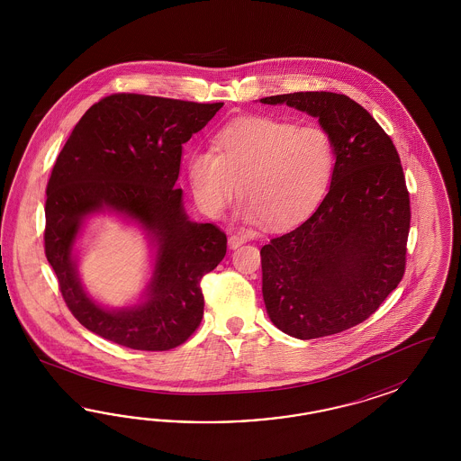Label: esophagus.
Wrapping results in <instances>:
<instances>
[{
  "label": "esophagus",
  "instance_id": "obj_1",
  "mask_svg": "<svg viewBox=\"0 0 461 461\" xmlns=\"http://www.w3.org/2000/svg\"><path fill=\"white\" fill-rule=\"evenodd\" d=\"M247 241V238L243 237V235H231L230 240H228V243H230V249H238L240 245H243Z\"/></svg>",
  "mask_w": 461,
  "mask_h": 461
}]
</instances>
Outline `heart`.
Instances as JSON below:
<instances>
[{
  "label": "heart",
  "instance_id": "obj_1",
  "mask_svg": "<svg viewBox=\"0 0 461 461\" xmlns=\"http://www.w3.org/2000/svg\"><path fill=\"white\" fill-rule=\"evenodd\" d=\"M214 149L195 150L187 162L195 204L210 218L223 214L240 185L245 220L289 226L318 204L335 170V141L318 123L241 118L214 135Z\"/></svg>",
  "mask_w": 461,
  "mask_h": 461
}]
</instances>
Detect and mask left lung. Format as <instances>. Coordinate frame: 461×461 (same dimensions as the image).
<instances>
[{
    "mask_svg": "<svg viewBox=\"0 0 461 461\" xmlns=\"http://www.w3.org/2000/svg\"><path fill=\"white\" fill-rule=\"evenodd\" d=\"M260 101L316 116L336 150L318 210L260 250L268 318L299 339L341 333L368 320L404 277L411 203L401 158L374 116L345 95Z\"/></svg>",
    "mask_w": 461,
    "mask_h": 461,
    "instance_id": "obj_1",
    "label": "left lung"
}]
</instances>
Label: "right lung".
Returning <instances> with one entry per match:
<instances>
[{
	"mask_svg": "<svg viewBox=\"0 0 461 461\" xmlns=\"http://www.w3.org/2000/svg\"><path fill=\"white\" fill-rule=\"evenodd\" d=\"M221 106L118 93L93 104L72 130L47 182L43 243L66 304L89 331L126 348L166 351L201 324V279L223 260L226 235L216 224L189 221L174 184L182 143ZM103 209L139 221L158 241L155 276L140 307H98L77 277L73 241L83 220Z\"/></svg>",
	"mask_w": 461,
	"mask_h": 461,
	"instance_id": "add662e5",
	"label": "right lung"
}]
</instances>
